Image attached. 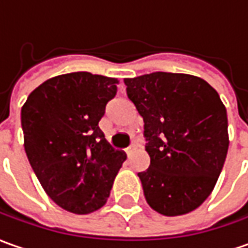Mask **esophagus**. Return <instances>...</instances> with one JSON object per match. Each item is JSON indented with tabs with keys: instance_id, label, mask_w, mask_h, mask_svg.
Here are the masks:
<instances>
[{
	"instance_id": "obj_1",
	"label": "esophagus",
	"mask_w": 248,
	"mask_h": 248,
	"mask_svg": "<svg viewBox=\"0 0 248 248\" xmlns=\"http://www.w3.org/2000/svg\"><path fill=\"white\" fill-rule=\"evenodd\" d=\"M133 151H134V145H131V146H129V148H126V153H127L129 156H130L131 153H133Z\"/></svg>"
}]
</instances>
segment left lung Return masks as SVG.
Returning <instances> with one entry per match:
<instances>
[{"label": "left lung", "instance_id": "1", "mask_svg": "<svg viewBox=\"0 0 248 248\" xmlns=\"http://www.w3.org/2000/svg\"><path fill=\"white\" fill-rule=\"evenodd\" d=\"M127 97L144 119L149 168L138 173L148 205L181 216L208 198L228 152L227 110L205 80L155 72L124 78Z\"/></svg>", "mask_w": 248, "mask_h": 248}]
</instances>
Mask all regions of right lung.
<instances>
[{
	"label": "right lung",
	"mask_w": 248,
	"mask_h": 248,
	"mask_svg": "<svg viewBox=\"0 0 248 248\" xmlns=\"http://www.w3.org/2000/svg\"><path fill=\"white\" fill-rule=\"evenodd\" d=\"M117 84V78L88 72L57 76L33 89L21 108L33 172L46 194L76 215L102 208L126 160L99 129Z\"/></svg>",
	"instance_id": "right-lung-1"
}]
</instances>
